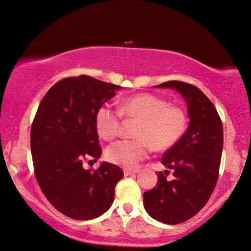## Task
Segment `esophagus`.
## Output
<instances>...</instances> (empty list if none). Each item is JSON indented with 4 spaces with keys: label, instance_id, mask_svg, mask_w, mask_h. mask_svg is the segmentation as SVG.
Returning a JSON list of instances; mask_svg holds the SVG:
<instances>
[{
    "label": "esophagus",
    "instance_id": "34e87169",
    "mask_svg": "<svg viewBox=\"0 0 251 251\" xmlns=\"http://www.w3.org/2000/svg\"><path fill=\"white\" fill-rule=\"evenodd\" d=\"M123 172H125V176H131V175H134L137 174L138 170H130V169H125L123 170Z\"/></svg>",
    "mask_w": 251,
    "mask_h": 251
}]
</instances>
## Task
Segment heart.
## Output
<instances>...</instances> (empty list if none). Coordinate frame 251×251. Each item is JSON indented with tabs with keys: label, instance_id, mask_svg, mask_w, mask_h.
I'll return each instance as SVG.
<instances>
[{
	"label": "heart",
	"instance_id": "heart-1",
	"mask_svg": "<svg viewBox=\"0 0 251 251\" xmlns=\"http://www.w3.org/2000/svg\"><path fill=\"white\" fill-rule=\"evenodd\" d=\"M121 116L138 119L134 140H122L111 145L105 157L111 163L134 169L147 158L150 148L166 151L178 142L187 129L186 111L178 105H169L164 99L151 93H140L122 99L118 110L101 105L96 113V128L106 141L116 139L121 126Z\"/></svg>",
	"mask_w": 251,
	"mask_h": 251
}]
</instances>
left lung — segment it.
Segmentation results:
<instances>
[{
    "instance_id": "8db88e82",
    "label": "left lung",
    "mask_w": 251,
    "mask_h": 251,
    "mask_svg": "<svg viewBox=\"0 0 251 251\" xmlns=\"http://www.w3.org/2000/svg\"><path fill=\"white\" fill-rule=\"evenodd\" d=\"M155 87L182 94L190 123L161 159L164 167L174 170V178L167 179L169 170L160 171L155 187L143 194V206L153 219L176 225L197 215L215 190L224 146L223 122L212 102L195 85L168 81Z\"/></svg>"
}]
</instances>
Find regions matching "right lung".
<instances>
[{
    "instance_id": "obj_1",
    "label": "right lung",
    "mask_w": 251,
    "mask_h": 251,
    "mask_svg": "<svg viewBox=\"0 0 251 251\" xmlns=\"http://www.w3.org/2000/svg\"><path fill=\"white\" fill-rule=\"evenodd\" d=\"M119 85L89 75L69 76L43 97L31 128L34 175L50 203L64 216L90 220L109 210L114 189L123 178L116 164L96 170L83 162L101 157L96 113L116 96Z\"/></svg>"
}]
</instances>
